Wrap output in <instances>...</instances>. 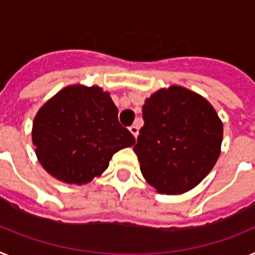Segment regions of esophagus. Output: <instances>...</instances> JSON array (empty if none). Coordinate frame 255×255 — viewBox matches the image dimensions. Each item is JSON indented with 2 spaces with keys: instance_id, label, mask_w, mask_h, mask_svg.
<instances>
[{
  "instance_id": "obj_1",
  "label": "esophagus",
  "mask_w": 255,
  "mask_h": 255,
  "mask_svg": "<svg viewBox=\"0 0 255 255\" xmlns=\"http://www.w3.org/2000/svg\"><path fill=\"white\" fill-rule=\"evenodd\" d=\"M129 130H130V132H131L132 135L135 136V138H136V136H138V134H139V129H138V126H136V125L130 126Z\"/></svg>"
}]
</instances>
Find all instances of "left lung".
<instances>
[{"label": "left lung", "mask_w": 255, "mask_h": 255, "mask_svg": "<svg viewBox=\"0 0 255 255\" xmlns=\"http://www.w3.org/2000/svg\"><path fill=\"white\" fill-rule=\"evenodd\" d=\"M142 113L134 152L144 180L160 194L195 188L222 150L223 123L215 108L197 92L169 86L147 98Z\"/></svg>", "instance_id": "8db88e82"}]
</instances>
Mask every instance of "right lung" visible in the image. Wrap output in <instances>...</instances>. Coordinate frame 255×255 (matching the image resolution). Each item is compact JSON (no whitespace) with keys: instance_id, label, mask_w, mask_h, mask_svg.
Returning <instances> with one entry per match:
<instances>
[{"instance_id":"right-lung-1","label":"right lung","mask_w":255,"mask_h":255,"mask_svg":"<svg viewBox=\"0 0 255 255\" xmlns=\"http://www.w3.org/2000/svg\"><path fill=\"white\" fill-rule=\"evenodd\" d=\"M117 116L111 94L102 87L62 88L33 119L32 143L41 167L66 184H88L99 177L113 153L135 143Z\"/></svg>"}]
</instances>
